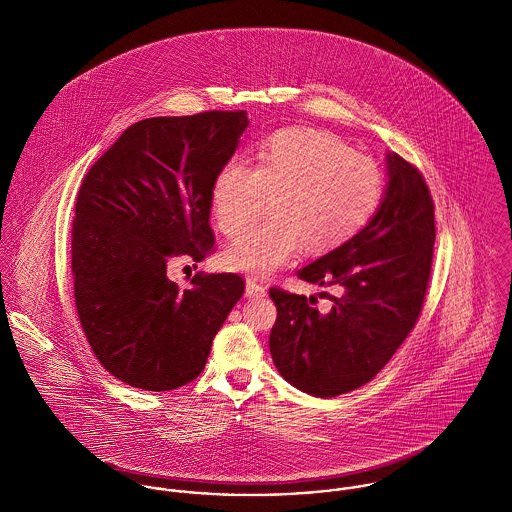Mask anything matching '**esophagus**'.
I'll return each mask as SVG.
<instances>
[{
    "label": "esophagus",
    "instance_id": "esophagus-1",
    "mask_svg": "<svg viewBox=\"0 0 512 512\" xmlns=\"http://www.w3.org/2000/svg\"><path fill=\"white\" fill-rule=\"evenodd\" d=\"M245 295L249 299H255V297H265V287L261 283H257L255 279H247V285H245Z\"/></svg>",
    "mask_w": 512,
    "mask_h": 512
}]
</instances>
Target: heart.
I'll use <instances>...</instances> for the list:
<instances>
[{"mask_svg": "<svg viewBox=\"0 0 512 512\" xmlns=\"http://www.w3.org/2000/svg\"><path fill=\"white\" fill-rule=\"evenodd\" d=\"M265 197L269 219L223 251L231 271L267 277L305 245L307 253L335 249L355 237L383 197L379 165L317 129H281L261 145L255 165L229 161L215 175L211 213L227 237L255 221Z\"/></svg>", "mask_w": 512, "mask_h": 512, "instance_id": "b5f03b06", "label": "heart"}]
</instances>
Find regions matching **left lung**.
Returning a JSON list of instances; mask_svg holds the SVG:
<instances>
[{
  "mask_svg": "<svg viewBox=\"0 0 512 512\" xmlns=\"http://www.w3.org/2000/svg\"><path fill=\"white\" fill-rule=\"evenodd\" d=\"M387 191L355 237L297 271L299 279L341 287L321 313L305 295L277 287L269 335L281 377L303 393L329 399L369 383L413 331L427 293L435 203L421 171L387 153Z\"/></svg>",
  "mask_w": 512,
  "mask_h": 512,
  "instance_id": "8db88e82",
  "label": "left lung"
}]
</instances>
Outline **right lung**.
<instances>
[{
  "label": "right lung",
  "instance_id": "1",
  "mask_svg": "<svg viewBox=\"0 0 512 512\" xmlns=\"http://www.w3.org/2000/svg\"><path fill=\"white\" fill-rule=\"evenodd\" d=\"M247 125L245 111L137 121L79 187L71 231L77 317L105 371L135 389L191 383L245 291L235 273H197L179 289L167 261H203L213 251L211 187Z\"/></svg>",
  "mask_w": 512,
  "mask_h": 512
}]
</instances>
